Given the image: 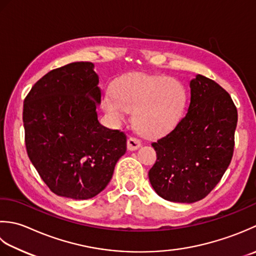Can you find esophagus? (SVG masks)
Listing matches in <instances>:
<instances>
[{
  "mask_svg": "<svg viewBox=\"0 0 256 256\" xmlns=\"http://www.w3.org/2000/svg\"><path fill=\"white\" fill-rule=\"evenodd\" d=\"M140 146H142V142L140 139L136 137H129L127 140V147L129 150H137Z\"/></svg>",
  "mask_w": 256,
  "mask_h": 256,
  "instance_id": "34e87169",
  "label": "esophagus"
}]
</instances>
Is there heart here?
<instances>
[{"label": "heart", "mask_w": 256, "mask_h": 256, "mask_svg": "<svg viewBox=\"0 0 256 256\" xmlns=\"http://www.w3.org/2000/svg\"><path fill=\"white\" fill-rule=\"evenodd\" d=\"M186 92L176 78L132 72L114 82L112 92L102 97V107L116 124L134 110V122L151 137L174 129L184 114Z\"/></svg>", "instance_id": "b5f03b06"}]
</instances>
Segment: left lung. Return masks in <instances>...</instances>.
Segmentation results:
<instances>
[{"mask_svg": "<svg viewBox=\"0 0 256 256\" xmlns=\"http://www.w3.org/2000/svg\"><path fill=\"white\" fill-rule=\"evenodd\" d=\"M190 105L174 129L152 147L149 170L154 191L164 200L194 203L214 189L234 151L238 110L231 96L206 76L190 82Z\"/></svg>", "mask_w": 256, "mask_h": 256, "instance_id": "8db88e82", "label": "left lung"}]
</instances>
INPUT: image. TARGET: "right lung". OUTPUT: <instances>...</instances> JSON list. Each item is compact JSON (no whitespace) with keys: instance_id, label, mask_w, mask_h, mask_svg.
Masks as SVG:
<instances>
[{"instance_id":"right-lung-1","label":"right lung","mask_w":256,"mask_h":256,"mask_svg":"<svg viewBox=\"0 0 256 256\" xmlns=\"http://www.w3.org/2000/svg\"><path fill=\"white\" fill-rule=\"evenodd\" d=\"M98 82L92 62H72L48 72L24 99L28 158L60 196L86 200L97 196L127 150L126 134L98 122Z\"/></svg>"}]
</instances>
